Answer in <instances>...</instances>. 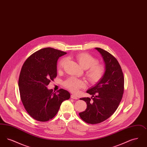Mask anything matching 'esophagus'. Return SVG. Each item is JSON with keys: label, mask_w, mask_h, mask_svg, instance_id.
I'll use <instances>...</instances> for the list:
<instances>
[{"label": "esophagus", "mask_w": 147, "mask_h": 147, "mask_svg": "<svg viewBox=\"0 0 147 147\" xmlns=\"http://www.w3.org/2000/svg\"><path fill=\"white\" fill-rule=\"evenodd\" d=\"M70 98H73V99H76V100L78 98L77 96H76L75 95H73V94H71V95H70Z\"/></svg>", "instance_id": "34e87169"}]
</instances>
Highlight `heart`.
<instances>
[{"mask_svg": "<svg viewBox=\"0 0 147 147\" xmlns=\"http://www.w3.org/2000/svg\"><path fill=\"white\" fill-rule=\"evenodd\" d=\"M76 58L80 65L86 69V76L91 83L96 84L103 78L106 71L105 65L102 63H98L96 58L88 53L82 52L77 54ZM67 61L68 59L66 58L61 59L58 64V68L62 69ZM63 85L69 90L76 93L80 89L85 88L86 83L84 80L71 77L64 82Z\"/></svg>", "mask_w": 147, "mask_h": 147, "instance_id": "obj_1", "label": "heart"}]
</instances>
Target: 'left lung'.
I'll list each match as a JSON object with an SVG mask.
<instances>
[{"label": "left lung", "instance_id": "left-lung-1", "mask_svg": "<svg viewBox=\"0 0 147 147\" xmlns=\"http://www.w3.org/2000/svg\"><path fill=\"white\" fill-rule=\"evenodd\" d=\"M103 57L106 71L103 78L95 86L86 91L92 95L80 98L87 104L80 118L89 124L100 123L109 119L116 111L124 92V76L117 59L107 51L95 48Z\"/></svg>", "mask_w": 147, "mask_h": 147}]
</instances>
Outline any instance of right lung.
Instances as JSON below:
<instances>
[{
	"label": "right lung",
	"instance_id": "right-lung-1",
	"mask_svg": "<svg viewBox=\"0 0 147 147\" xmlns=\"http://www.w3.org/2000/svg\"><path fill=\"white\" fill-rule=\"evenodd\" d=\"M66 53L51 47L42 49L29 56L22 66L18 83L21 101L28 115L38 121L53 119L63 101L70 98L65 90L56 93L47 88L57 77L58 59Z\"/></svg>",
	"mask_w": 147,
	"mask_h": 147
}]
</instances>
